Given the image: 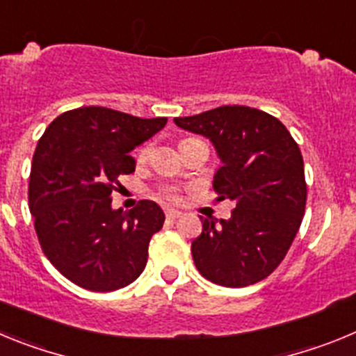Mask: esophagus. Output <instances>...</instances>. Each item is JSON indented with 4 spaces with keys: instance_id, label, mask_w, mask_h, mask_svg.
<instances>
[{
    "instance_id": "1",
    "label": "esophagus",
    "mask_w": 356,
    "mask_h": 356,
    "mask_svg": "<svg viewBox=\"0 0 356 356\" xmlns=\"http://www.w3.org/2000/svg\"><path fill=\"white\" fill-rule=\"evenodd\" d=\"M165 217H168L169 221H175V219L181 217V212H178V210H165Z\"/></svg>"
}]
</instances>
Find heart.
<instances>
[{
  "mask_svg": "<svg viewBox=\"0 0 356 356\" xmlns=\"http://www.w3.org/2000/svg\"><path fill=\"white\" fill-rule=\"evenodd\" d=\"M149 153H151V146L149 144H144V146H140L139 149H137V153H135V160L139 163H144L147 159H149ZM160 197H163V200L168 201H180V188L175 187V185H165V187H162L159 191Z\"/></svg>",
  "mask_w": 356,
  "mask_h": 356,
  "instance_id": "heart-1",
  "label": "heart"
}]
</instances>
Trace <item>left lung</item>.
Wrapping results in <instances>:
<instances>
[{"label":"left lung","instance_id":"obj_1","mask_svg":"<svg viewBox=\"0 0 356 356\" xmlns=\"http://www.w3.org/2000/svg\"><path fill=\"white\" fill-rule=\"evenodd\" d=\"M175 122L210 139L222 162L213 176L217 201L235 203L229 219L201 217L203 232L191 246L197 271L234 289L267 278L285 259L303 219L300 147L278 119L251 106H217Z\"/></svg>","mask_w":356,"mask_h":356}]
</instances>
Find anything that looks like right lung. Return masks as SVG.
<instances>
[{
    "instance_id": "1",
    "label": "right lung",
    "mask_w": 356,
    "mask_h": 356,
    "mask_svg": "<svg viewBox=\"0 0 356 356\" xmlns=\"http://www.w3.org/2000/svg\"><path fill=\"white\" fill-rule=\"evenodd\" d=\"M105 108L69 110L46 128L33 153L28 205L49 262L78 287L110 292L139 278L162 209L143 200L130 212L112 210L119 176L135 171L130 151L165 127Z\"/></svg>"
}]
</instances>
